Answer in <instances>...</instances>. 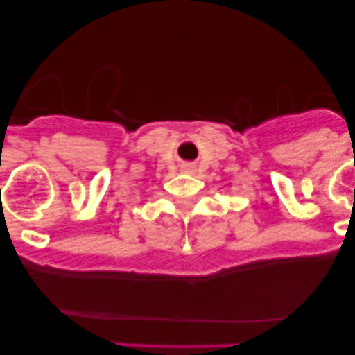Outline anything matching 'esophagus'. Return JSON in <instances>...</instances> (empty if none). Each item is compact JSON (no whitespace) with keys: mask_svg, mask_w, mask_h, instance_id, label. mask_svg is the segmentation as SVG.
Here are the masks:
<instances>
[{"mask_svg":"<svg viewBox=\"0 0 355 355\" xmlns=\"http://www.w3.org/2000/svg\"><path fill=\"white\" fill-rule=\"evenodd\" d=\"M182 170H184L185 173H192V171H194V166H192V164H184V166H182Z\"/></svg>","mask_w":355,"mask_h":355,"instance_id":"obj_1","label":"esophagus"}]
</instances>
